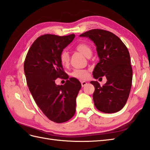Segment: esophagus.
<instances>
[{
  "label": "esophagus",
  "mask_w": 150,
  "mask_h": 150,
  "mask_svg": "<svg viewBox=\"0 0 150 150\" xmlns=\"http://www.w3.org/2000/svg\"><path fill=\"white\" fill-rule=\"evenodd\" d=\"M86 84H87V82H86V81H81V85H82V87L85 86L86 85Z\"/></svg>",
  "instance_id": "1"
}]
</instances>
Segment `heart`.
Wrapping results in <instances>:
<instances>
[{
    "mask_svg": "<svg viewBox=\"0 0 150 150\" xmlns=\"http://www.w3.org/2000/svg\"><path fill=\"white\" fill-rule=\"evenodd\" d=\"M76 49L87 57L91 55L92 51L90 46L85 43H80L77 44L76 46ZM60 61L64 66H68L69 65V55L67 51L64 50L60 53ZM71 75L75 78L81 79V80H85L89 77V72L86 69H77L72 72Z\"/></svg>",
    "mask_w": 150,
    "mask_h": 150,
    "instance_id": "heart-1",
    "label": "heart"
}]
</instances>
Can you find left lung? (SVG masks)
Wrapping results in <instances>:
<instances>
[{"mask_svg":"<svg viewBox=\"0 0 150 150\" xmlns=\"http://www.w3.org/2000/svg\"><path fill=\"white\" fill-rule=\"evenodd\" d=\"M80 37L89 38L96 46L99 62L94 68L93 77L97 79L105 76L107 79L103 86L97 81L90 82L95 87V106L102 112H117L125 106L132 84L133 71L128 50L119 37L108 31L94 29Z\"/></svg>","mask_w":150,"mask_h":150,"instance_id":"obj_1","label":"left lung"}]
</instances>
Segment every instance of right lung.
Listing matches in <instances>:
<instances>
[{
    "mask_svg": "<svg viewBox=\"0 0 150 150\" xmlns=\"http://www.w3.org/2000/svg\"><path fill=\"white\" fill-rule=\"evenodd\" d=\"M74 38V34L40 36L28 50L24 64L27 84L35 101L43 113L57 123L66 122L74 115L76 98L81 88L77 79L68 78L60 61V53ZM60 77L68 80L64 85H57L55 80Z\"/></svg>",
    "mask_w": 150,
    "mask_h": 150,
    "instance_id": "1",
    "label": "right lung"
}]
</instances>
